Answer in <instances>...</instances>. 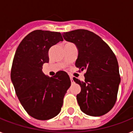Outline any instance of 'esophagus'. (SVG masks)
<instances>
[{"label":"esophagus","instance_id":"1","mask_svg":"<svg viewBox=\"0 0 133 133\" xmlns=\"http://www.w3.org/2000/svg\"><path fill=\"white\" fill-rule=\"evenodd\" d=\"M70 81H71V83H74V81H73V78H72V77H70Z\"/></svg>","mask_w":133,"mask_h":133}]
</instances>
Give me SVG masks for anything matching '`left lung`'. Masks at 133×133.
Segmentation results:
<instances>
[{"label":"left lung","instance_id":"obj_1","mask_svg":"<svg viewBox=\"0 0 133 133\" xmlns=\"http://www.w3.org/2000/svg\"><path fill=\"white\" fill-rule=\"evenodd\" d=\"M76 45L78 57L75 65L85 70V81L74 78L81 86L77 99L81 111L90 116L105 115L113 108L121 82L119 65L110 47L95 33L76 30L62 34Z\"/></svg>","mask_w":133,"mask_h":133}]
</instances>
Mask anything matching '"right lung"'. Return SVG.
I'll return each mask as SVG.
<instances>
[{
  "instance_id": "1",
  "label": "right lung",
  "mask_w": 133,
  "mask_h": 133,
  "mask_svg": "<svg viewBox=\"0 0 133 133\" xmlns=\"http://www.w3.org/2000/svg\"><path fill=\"white\" fill-rule=\"evenodd\" d=\"M62 41L60 32L34 30L23 39L16 51L11 82L24 109L36 119L56 117L70 86V77L64 71L51 78L42 71L43 65L49 62L50 48Z\"/></svg>"
}]
</instances>
